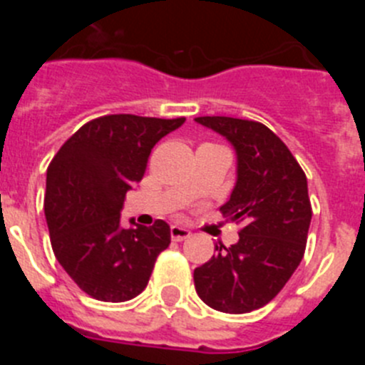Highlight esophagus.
Here are the masks:
<instances>
[{
  "label": "esophagus",
  "instance_id": "esophagus-1",
  "mask_svg": "<svg viewBox=\"0 0 365 365\" xmlns=\"http://www.w3.org/2000/svg\"><path fill=\"white\" fill-rule=\"evenodd\" d=\"M170 234H172L173 241H185L192 235V232L185 227H177V225H173V227L170 228Z\"/></svg>",
  "mask_w": 365,
  "mask_h": 365
}]
</instances>
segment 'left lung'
Segmentation results:
<instances>
[{
    "instance_id": "left-lung-1",
    "label": "left lung",
    "mask_w": 365,
    "mask_h": 365,
    "mask_svg": "<svg viewBox=\"0 0 365 365\" xmlns=\"http://www.w3.org/2000/svg\"><path fill=\"white\" fill-rule=\"evenodd\" d=\"M237 155V180L219 208L243 221L240 241L193 270L199 298L221 312L243 314L276 298L291 279L307 245L312 208L307 177L294 155L265 124L232 117H197Z\"/></svg>"
}]
</instances>
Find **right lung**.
I'll use <instances>...</instances> for the list:
<instances>
[{
  "instance_id": "1",
  "label": "right lung",
  "mask_w": 365,
  "mask_h": 365,
  "mask_svg": "<svg viewBox=\"0 0 365 365\" xmlns=\"http://www.w3.org/2000/svg\"><path fill=\"white\" fill-rule=\"evenodd\" d=\"M185 120L106 115L83 124L51 160L45 219L53 252L91 298L118 303L140 294L172 241L163 219L153 227L122 228L120 210L125 193L144 177L155 144Z\"/></svg>"
}]
</instances>
